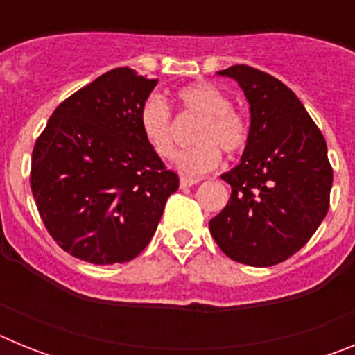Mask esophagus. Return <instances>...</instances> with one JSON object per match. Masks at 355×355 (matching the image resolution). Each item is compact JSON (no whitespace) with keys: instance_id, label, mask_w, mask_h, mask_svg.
I'll list each match as a JSON object with an SVG mask.
<instances>
[{"instance_id":"obj_1","label":"esophagus","mask_w":355,"mask_h":355,"mask_svg":"<svg viewBox=\"0 0 355 355\" xmlns=\"http://www.w3.org/2000/svg\"><path fill=\"white\" fill-rule=\"evenodd\" d=\"M197 183H200V180H197V178H181V180H180L181 188L193 187V184H197Z\"/></svg>"}]
</instances>
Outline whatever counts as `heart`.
Returning <instances> with one entry per match:
<instances>
[{"label":"heart","instance_id":"obj_1","mask_svg":"<svg viewBox=\"0 0 355 355\" xmlns=\"http://www.w3.org/2000/svg\"><path fill=\"white\" fill-rule=\"evenodd\" d=\"M175 101L183 112L199 115L200 121L193 133L197 146L183 150L175 167L184 175H202L211 172L222 162V150L234 155L249 140V124L234 108L227 94L211 83L187 85L175 92ZM140 131L149 149L162 159L175 155L174 121L171 110L159 97L153 96L140 110Z\"/></svg>","mask_w":355,"mask_h":355}]
</instances>
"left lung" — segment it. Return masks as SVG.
Here are the masks:
<instances>
[{
  "label": "left lung",
  "mask_w": 355,
  "mask_h": 355,
  "mask_svg": "<svg viewBox=\"0 0 355 355\" xmlns=\"http://www.w3.org/2000/svg\"><path fill=\"white\" fill-rule=\"evenodd\" d=\"M216 74L238 81L250 106V128L241 162L222 174L231 197L209 220V231L227 258L277 265L302 249L327 215V144L283 81L249 65Z\"/></svg>",
  "instance_id": "8db88e82"
}]
</instances>
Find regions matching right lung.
<instances>
[{"label": "right lung", "mask_w": 355, "mask_h": 355, "mask_svg": "<svg viewBox=\"0 0 355 355\" xmlns=\"http://www.w3.org/2000/svg\"><path fill=\"white\" fill-rule=\"evenodd\" d=\"M156 83L130 67L112 69L56 106L37 139L31 193L53 240L74 258H137L180 187L140 131Z\"/></svg>", "instance_id": "obj_1"}]
</instances>
